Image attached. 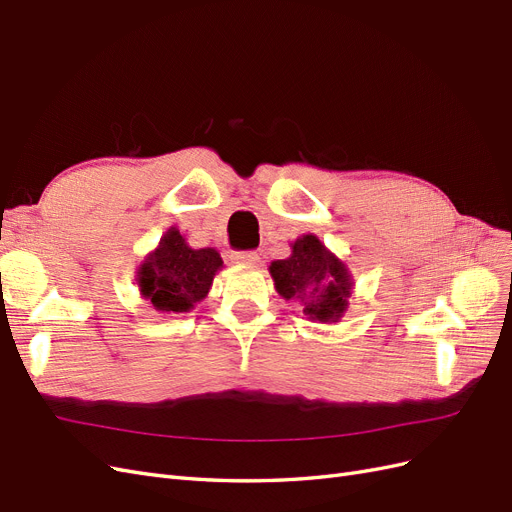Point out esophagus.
I'll list each match as a JSON object with an SVG mask.
<instances>
[{
  "label": "esophagus",
  "instance_id": "esophagus-1",
  "mask_svg": "<svg viewBox=\"0 0 512 512\" xmlns=\"http://www.w3.org/2000/svg\"><path fill=\"white\" fill-rule=\"evenodd\" d=\"M230 260L237 262V265H256V262L260 260L256 252L252 250H245V252H232L230 254Z\"/></svg>",
  "mask_w": 512,
  "mask_h": 512
}]
</instances>
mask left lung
I'll list each match as a JSON object with an SVG mask.
<instances>
[{
    "mask_svg": "<svg viewBox=\"0 0 512 512\" xmlns=\"http://www.w3.org/2000/svg\"><path fill=\"white\" fill-rule=\"evenodd\" d=\"M277 292L294 299L303 314L320 322H335L346 312L350 275L318 237L305 235L292 243V256L269 267Z\"/></svg>",
    "mask_w": 512,
    "mask_h": 512,
    "instance_id": "1",
    "label": "left lung"
}]
</instances>
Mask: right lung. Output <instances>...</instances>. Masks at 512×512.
Returning <instances> with one entry per match:
<instances>
[{
  "label": "right lung",
  "instance_id": "1",
  "mask_svg": "<svg viewBox=\"0 0 512 512\" xmlns=\"http://www.w3.org/2000/svg\"><path fill=\"white\" fill-rule=\"evenodd\" d=\"M220 267L222 258L218 252L211 247L192 250L179 230L170 228L158 250L138 269V286L143 297L160 312H188L194 303L207 297L213 275Z\"/></svg>",
  "mask_w": 512,
  "mask_h": 512
}]
</instances>
